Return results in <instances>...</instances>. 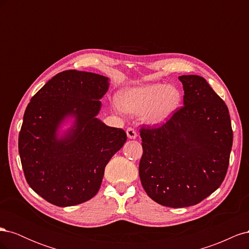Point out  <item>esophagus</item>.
<instances>
[{"label": "esophagus", "instance_id": "34e87169", "mask_svg": "<svg viewBox=\"0 0 249 249\" xmlns=\"http://www.w3.org/2000/svg\"><path fill=\"white\" fill-rule=\"evenodd\" d=\"M126 135H127V137H129L130 139H135V138L137 137L136 130H135L134 127H132V126L127 127V129H126Z\"/></svg>", "mask_w": 249, "mask_h": 249}]
</instances>
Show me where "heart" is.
I'll return each instance as SVG.
<instances>
[{
  "label": "heart",
  "instance_id": "b5f03b06",
  "mask_svg": "<svg viewBox=\"0 0 249 249\" xmlns=\"http://www.w3.org/2000/svg\"><path fill=\"white\" fill-rule=\"evenodd\" d=\"M180 97L176 87L157 83L125 90L120 93L118 101L119 107L124 112L133 114L147 112L148 122L159 124L178 108Z\"/></svg>",
  "mask_w": 249,
  "mask_h": 249
}]
</instances>
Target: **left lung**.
I'll return each instance as SVG.
<instances>
[{
    "label": "left lung",
    "instance_id": "1",
    "mask_svg": "<svg viewBox=\"0 0 249 249\" xmlns=\"http://www.w3.org/2000/svg\"><path fill=\"white\" fill-rule=\"evenodd\" d=\"M184 106L160 125L142 124L141 184L169 208L197 205L220 187L232 145L229 109L202 77L180 76Z\"/></svg>",
    "mask_w": 249,
    "mask_h": 249
}]
</instances>
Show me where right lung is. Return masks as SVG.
Returning <instances> with one entry per match:
<instances>
[{
	"label": "right lung",
	"instance_id": "add662e5",
	"mask_svg": "<svg viewBox=\"0 0 249 249\" xmlns=\"http://www.w3.org/2000/svg\"><path fill=\"white\" fill-rule=\"evenodd\" d=\"M108 78L79 71L53 77L28 104L18 136V153L27 183L42 198L71 207L99 191L105 167L126 141L123 129L95 116ZM67 115L76 117L62 140L55 132Z\"/></svg>",
	"mask_w": 249,
	"mask_h": 249
}]
</instances>
